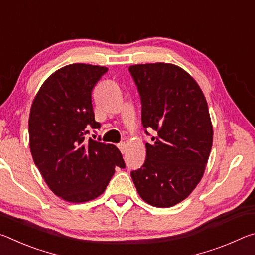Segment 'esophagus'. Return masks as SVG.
<instances>
[{
  "label": "esophagus",
  "instance_id": "34e87169",
  "mask_svg": "<svg viewBox=\"0 0 255 255\" xmlns=\"http://www.w3.org/2000/svg\"><path fill=\"white\" fill-rule=\"evenodd\" d=\"M118 148L120 149V152L124 154V153H126V150H127V145L125 143H120V144H118Z\"/></svg>",
  "mask_w": 255,
  "mask_h": 255
}]
</instances>
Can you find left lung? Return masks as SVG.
<instances>
[{
  "label": "left lung",
  "instance_id": "left-lung-1",
  "mask_svg": "<svg viewBox=\"0 0 255 255\" xmlns=\"http://www.w3.org/2000/svg\"><path fill=\"white\" fill-rule=\"evenodd\" d=\"M141 102V124L155 131L140 169L131 171L141 199L158 208L184 200L204 175L213 146L208 106L197 82L165 63L129 67Z\"/></svg>",
  "mask_w": 255,
  "mask_h": 255
}]
</instances>
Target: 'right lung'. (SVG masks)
I'll use <instances>...</instances> for the list:
<instances>
[{
    "instance_id": "add662e5",
    "label": "right lung",
    "mask_w": 255,
    "mask_h": 255,
    "mask_svg": "<svg viewBox=\"0 0 255 255\" xmlns=\"http://www.w3.org/2000/svg\"><path fill=\"white\" fill-rule=\"evenodd\" d=\"M108 68L72 64L56 71L41 85L29 116L30 150L42 178L56 196L85 202L103 193L115 173L124 169L115 145L86 138L94 119L92 90Z\"/></svg>"
}]
</instances>
